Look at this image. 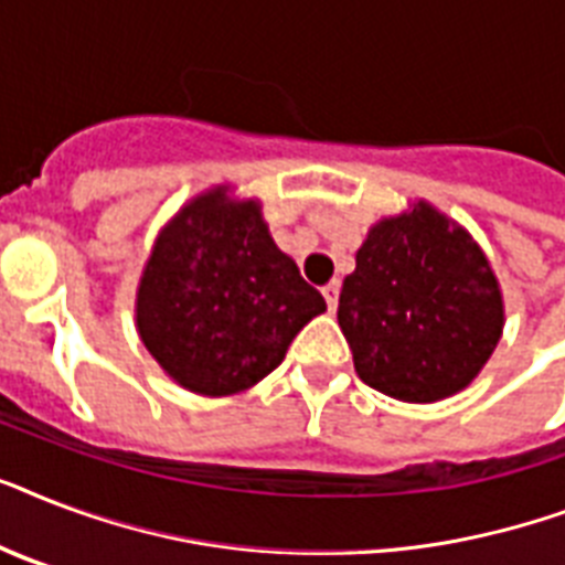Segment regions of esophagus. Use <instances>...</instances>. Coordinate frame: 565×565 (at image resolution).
Instances as JSON below:
<instances>
[{"label":"esophagus","mask_w":565,"mask_h":565,"mask_svg":"<svg viewBox=\"0 0 565 565\" xmlns=\"http://www.w3.org/2000/svg\"><path fill=\"white\" fill-rule=\"evenodd\" d=\"M322 296H326L328 301V310H337V301H340V281H328L326 287H322Z\"/></svg>","instance_id":"esophagus-1"}]
</instances>
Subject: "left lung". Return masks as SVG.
<instances>
[{
	"mask_svg": "<svg viewBox=\"0 0 565 565\" xmlns=\"http://www.w3.org/2000/svg\"><path fill=\"white\" fill-rule=\"evenodd\" d=\"M337 322L361 381L430 404L487 366L504 331V296L472 234L419 199L366 231Z\"/></svg>",
	"mask_w": 565,
	"mask_h": 565,
	"instance_id": "left-lung-1",
	"label": "left lung"
}]
</instances>
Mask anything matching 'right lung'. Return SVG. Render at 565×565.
I'll return each instance as SVG.
<instances>
[{
  "label": "right lung",
  "mask_w": 565,
  "mask_h": 565,
  "mask_svg": "<svg viewBox=\"0 0 565 565\" xmlns=\"http://www.w3.org/2000/svg\"><path fill=\"white\" fill-rule=\"evenodd\" d=\"M322 310V292L275 246L260 199L231 184L193 195L158 231L135 299L137 334L158 366L211 398L264 381Z\"/></svg>",
  "instance_id": "1"
}]
</instances>
